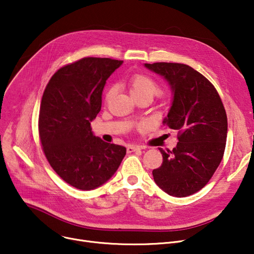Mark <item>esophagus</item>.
<instances>
[{"instance_id": "esophagus-1", "label": "esophagus", "mask_w": 254, "mask_h": 254, "mask_svg": "<svg viewBox=\"0 0 254 254\" xmlns=\"http://www.w3.org/2000/svg\"><path fill=\"white\" fill-rule=\"evenodd\" d=\"M140 150H141V148L138 147V146H127V151L128 153L135 152V151H140Z\"/></svg>"}]
</instances>
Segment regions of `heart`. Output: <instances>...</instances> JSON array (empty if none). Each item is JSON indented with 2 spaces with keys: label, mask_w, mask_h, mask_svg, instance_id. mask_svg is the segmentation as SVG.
Instances as JSON below:
<instances>
[{
  "label": "heart",
  "mask_w": 254,
  "mask_h": 254,
  "mask_svg": "<svg viewBox=\"0 0 254 254\" xmlns=\"http://www.w3.org/2000/svg\"><path fill=\"white\" fill-rule=\"evenodd\" d=\"M128 87H129L130 95L134 99L142 96H148L152 98L153 96L158 95V93H161L162 91L161 86H159V84L152 77L142 73H137L129 77ZM114 91H115L114 85L108 88L105 96L106 101H108L113 96Z\"/></svg>",
  "instance_id": "1"
}]
</instances>
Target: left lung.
Masks as SVG:
<instances>
[{"mask_svg": "<svg viewBox=\"0 0 254 254\" xmlns=\"http://www.w3.org/2000/svg\"><path fill=\"white\" fill-rule=\"evenodd\" d=\"M171 85L174 98L164 120L177 130L173 150L159 148L162 166L152 171L155 183L170 195L182 197L201 190L223 157L228 117L216 88L191 66L178 63L145 64Z\"/></svg>", "mask_w": 254, "mask_h": 254, "instance_id": "1", "label": "left lung"}]
</instances>
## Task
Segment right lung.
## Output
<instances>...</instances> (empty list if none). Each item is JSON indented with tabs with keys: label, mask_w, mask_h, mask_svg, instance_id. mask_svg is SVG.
Here are the masks:
<instances>
[{
	"label": "right lung",
	"mask_w": 254,
	"mask_h": 254,
	"mask_svg": "<svg viewBox=\"0 0 254 254\" xmlns=\"http://www.w3.org/2000/svg\"><path fill=\"white\" fill-rule=\"evenodd\" d=\"M123 64L83 58L59 69L44 90L39 137L51 168L73 188L90 190L108 181L127 149L93 136L90 122L102 107L106 80Z\"/></svg>",
	"instance_id": "add662e5"
}]
</instances>
